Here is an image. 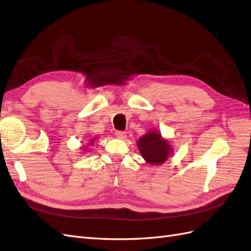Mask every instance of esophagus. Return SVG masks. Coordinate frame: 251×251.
<instances>
[{
  "mask_svg": "<svg viewBox=\"0 0 251 251\" xmlns=\"http://www.w3.org/2000/svg\"><path fill=\"white\" fill-rule=\"evenodd\" d=\"M116 136L118 137V139H125L126 137V132L125 131H121V130H119V131H116Z\"/></svg>",
  "mask_w": 251,
  "mask_h": 251,
  "instance_id": "1",
  "label": "esophagus"
}]
</instances>
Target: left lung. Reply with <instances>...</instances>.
I'll return each instance as SVG.
<instances>
[{"instance_id": "8db88e82", "label": "left lung", "mask_w": 251, "mask_h": 251, "mask_svg": "<svg viewBox=\"0 0 251 251\" xmlns=\"http://www.w3.org/2000/svg\"><path fill=\"white\" fill-rule=\"evenodd\" d=\"M137 146L143 157L151 165L163 164L172 151L170 144L161 139L160 134L155 131L140 137Z\"/></svg>"}]
</instances>
